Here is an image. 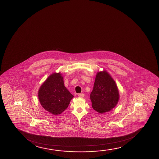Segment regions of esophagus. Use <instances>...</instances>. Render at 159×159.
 I'll list each match as a JSON object with an SVG mask.
<instances>
[{
	"label": "esophagus",
	"mask_w": 159,
	"mask_h": 159,
	"mask_svg": "<svg viewBox=\"0 0 159 159\" xmlns=\"http://www.w3.org/2000/svg\"><path fill=\"white\" fill-rule=\"evenodd\" d=\"M78 97H81V98H83L84 97V94L83 93H80L78 94Z\"/></svg>",
	"instance_id": "1"
}]
</instances>
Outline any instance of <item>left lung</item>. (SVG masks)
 <instances>
[{"label": "left lung", "instance_id": "obj_1", "mask_svg": "<svg viewBox=\"0 0 159 159\" xmlns=\"http://www.w3.org/2000/svg\"><path fill=\"white\" fill-rule=\"evenodd\" d=\"M119 97L118 88L111 75L104 70L97 72L90 95L92 108L99 113L108 112L117 105Z\"/></svg>", "mask_w": 159, "mask_h": 159}]
</instances>
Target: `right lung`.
Instances as JSON below:
<instances>
[{"mask_svg": "<svg viewBox=\"0 0 159 159\" xmlns=\"http://www.w3.org/2000/svg\"><path fill=\"white\" fill-rule=\"evenodd\" d=\"M38 95L43 108L55 116L65 111L73 98L64 85L61 72L51 74L39 89Z\"/></svg>", "mask_w": 159, "mask_h": 159, "instance_id": "add662e5", "label": "right lung"}]
</instances>
